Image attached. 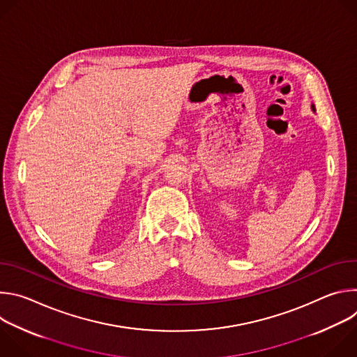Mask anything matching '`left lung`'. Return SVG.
Returning <instances> with one entry per match:
<instances>
[{"label": "left lung", "instance_id": "left-lung-1", "mask_svg": "<svg viewBox=\"0 0 357 357\" xmlns=\"http://www.w3.org/2000/svg\"><path fill=\"white\" fill-rule=\"evenodd\" d=\"M311 107H312V112H315V106H314V105H312V106H311Z\"/></svg>", "mask_w": 357, "mask_h": 357}]
</instances>
